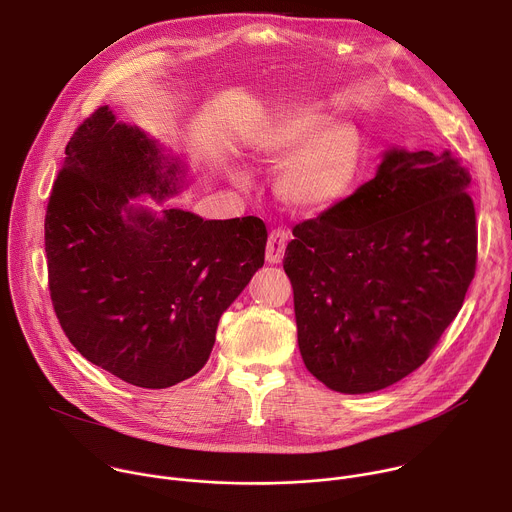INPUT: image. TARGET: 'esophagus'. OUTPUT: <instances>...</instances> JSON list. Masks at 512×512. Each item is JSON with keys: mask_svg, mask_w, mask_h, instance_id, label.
<instances>
[{"mask_svg": "<svg viewBox=\"0 0 512 512\" xmlns=\"http://www.w3.org/2000/svg\"><path fill=\"white\" fill-rule=\"evenodd\" d=\"M287 241H289V231H285V229H273V231L269 233L267 249H265V259H267V263H279V261L283 259Z\"/></svg>", "mask_w": 512, "mask_h": 512, "instance_id": "1", "label": "esophagus"}]
</instances>
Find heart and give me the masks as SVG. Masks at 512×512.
Instances as JSON below:
<instances>
[{"instance_id":"1","label":"heart","mask_w":512,"mask_h":512,"mask_svg":"<svg viewBox=\"0 0 512 512\" xmlns=\"http://www.w3.org/2000/svg\"><path fill=\"white\" fill-rule=\"evenodd\" d=\"M267 164H281L279 196L296 210L318 214L334 208L356 186L364 168V137L350 121H328L312 105L277 113L257 143Z\"/></svg>"}]
</instances>
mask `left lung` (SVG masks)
Wrapping results in <instances>:
<instances>
[{
  "label": "left lung",
  "instance_id": "obj_1",
  "mask_svg": "<svg viewBox=\"0 0 512 512\" xmlns=\"http://www.w3.org/2000/svg\"><path fill=\"white\" fill-rule=\"evenodd\" d=\"M470 172L450 152L391 150L373 180L294 227L306 369L338 393L385 389L429 358L476 273Z\"/></svg>",
  "mask_w": 512,
  "mask_h": 512
}]
</instances>
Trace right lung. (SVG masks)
<instances>
[{
	"label": "right lung",
	"instance_id": "add662e5",
	"mask_svg": "<svg viewBox=\"0 0 512 512\" xmlns=\"http://www.w3.org/2000/svg\"><path fill=\"white\" fill-rule=\"evenodd\" d=\"M176 176L152 139L99 107L66 145L44 218L62 332L89 362L143 389L204 367L218 320L265 263L257 216L202 221L129 206L139 194L176 192Z\"/></svg>",
	"mask_w": 512,
	"mask_h": 512
}]
</instances>
